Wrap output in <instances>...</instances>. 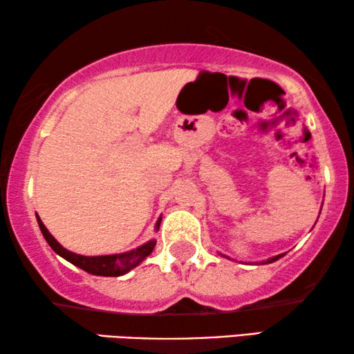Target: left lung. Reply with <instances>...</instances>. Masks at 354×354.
Segmentation results:
<instances>
[{"label": "left lung", "mask_w": 354, "mask_h": 354, "mask_svg": "<svg viewBox=\"0 0 354 354\" xmlns=\"http://www.w3.org/2000/svg\"><path fill=\"white\" fill-rule=\"evenodd\" d=\"M281 257H283V255H282V253H281V255H276V257H272V258H268V260H265V261H261V265H266V263H272V261H277V260H279V258H281Z\"/></svg>", "instance_id": "obj_1"}]
</instances>
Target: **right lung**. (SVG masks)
I'll use <instances>...</instances> for the list:
<instances>
[{"label":"right lung","instance_id":"right-lung-1","mask_svg":"<svg viewBox=\"0 0 354 354\" xmlns=\"http://www.w3.org/2000/svg\"><path fill=\"white\" fill-rule=\"evenodd\" d=\"M37 221L38 226L41 229V234L46 239V242L49 243V247L53 248L57 255H61L62 258H66L67 261H71L72 265L78 266L80 270L89 272V274L94 276H111V277H117V276H123L127 274L128 271H131L133 268H136L139 263L146 260V257H149L156 247L157 241H149L144 243V245L134 248V250H129L125 253H115V255H102V257H84V255H77L67 248H64L61 243H59L56 239H54L46 226L43 225V221L39 220V216L37 215ZM160 221L162 218H158L157 225H156V231H158L160 227Z\"/></svg>","mask_w":354,"mask_h":354}]
</instances>
